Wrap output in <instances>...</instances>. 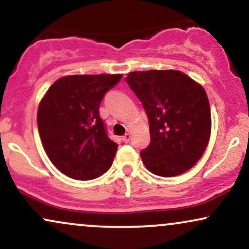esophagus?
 Listing matches in <instances>:
<instances>
[{"mask_svg":"<svg viewBox=\"0 0 249 249\" xmlns=\"http://www.w3.org/2000/svg\"><path fill=\"white\" fill-rule=\"evenodd\" d=\"M123 142H130V141H131V134L130 133H125L124 134V136H123Z\"/></svg>","mask_w":249,"mask_h":249,"instance_id":"1","label":"esophagus"}]
</instances>
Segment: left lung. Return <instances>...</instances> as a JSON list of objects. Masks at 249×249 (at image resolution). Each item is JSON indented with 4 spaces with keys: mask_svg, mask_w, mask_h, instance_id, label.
Segmentation results:
<instances>
[{
    "mask_svg": "<svg viewBox=\"0 0 249 249\" xmlns=\"http://www.w3.org/2000/svg\"><path fill=\"white\" fill-rule=\"evenodd\" d=\"M125 81L148 118L151 142L141 152L147 170L167 178L192 168L211 136V108L204 88L178 70L136 71Z\"/></svg>",
    "mask_w": 249,
    "mask_h": 249,
    "instance_id": "8db88e82",
    "label": "left lung"
}]
</instances>
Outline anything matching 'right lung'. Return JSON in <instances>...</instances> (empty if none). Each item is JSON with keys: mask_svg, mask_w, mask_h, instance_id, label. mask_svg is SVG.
Returning a JSON list of instances; mask_svg holds the SVG:
<instances>
[{"mask_svg": "<svg viewBox=\"0 0 249 249\" xmlns=\"http://www.w3.org/2000/svg\"><path fill=\"white\" fill-rule=\"evenodd\" d=\"M122 75H73L57 79L37 111V126L48 157L65 176L101 177L112 165L118 145L108 138L99 105Z\"/></svg>", "mask_w": 249, "mask_h": 249, "instance_id": "right-lung-1", "label": "right lung"}]
</instances>
